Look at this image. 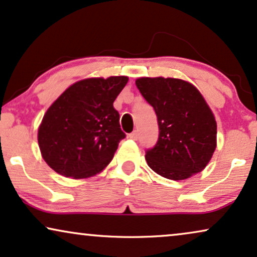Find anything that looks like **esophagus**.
Returning a JSON list of instances; mask_svg holds the SVG:
<instances>
[{"instance_id": "1", "label": "esophagus", "mask_w": 257, "mask_h": 257, "mask_svg": "<svg viewBox=\"0 0 257 257\" xmlns=\"http://www.w3.org/2000/svg\"><path fill=\"white\" fill-rule=\"evenodd\" d=\"M129 138L133 139V140H138V139H139V133H138V131H134L133 133H131V134H129Z\"/></svg>"}]
</instances>
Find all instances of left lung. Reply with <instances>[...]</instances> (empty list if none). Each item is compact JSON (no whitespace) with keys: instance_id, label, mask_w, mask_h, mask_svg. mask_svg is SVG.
Instances as JSON below:
<instances>
[{"instance_id":"8db88e82","label":"left lung","mask_w":257,"mask_h":257,"mask_svg":"<svg viewBox=\"0 0 257 257\" xmlns=\"http://www.w3.org/2000/svg\"><path fill=\"white\" fill-rule=\"evenodd\" d=\"M135 83L158 117L157 145L146 151L148 166L171 180L203 171L216 149L217 123L197 87L162 77L139 78Z\"/></svg>"}]
</instances>
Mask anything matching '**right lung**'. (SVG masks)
<instances>
[{
    "label": "right lung",
    "mask_w": 257,
    "mask_h": 257,
    "mask_svg": "<svg viewBox=\"0 0 257 257\" xmlns=\"http://www.w3.org/2000/svg\"><path fill=\"white\" fill-rule=\"evenodd\" d=\"M128 77L89 78L74 83L45 113L38 131L44 160L64 177H92L108 166L125 134L116 97Z\"/></svg>",
    "instance_id": "1"
}]
</instances>
